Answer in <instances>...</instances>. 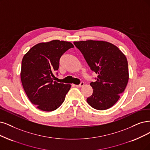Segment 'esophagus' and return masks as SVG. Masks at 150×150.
Listing matches in <instances>:
<instances>
[{"label":"esophagus","mask_w":150,"mask_h":150,"mask_svg":"<svg viewBox=\"0 0 150 150\" xmlns=\"http://www.w3.org/2000/svg\"><path fill=\"white\" fill-rule=\"evenodd\" d=\"M85 85V83H84V82L83 81H81L80 83V85H75L76 86V87H78V88H80V87H82L83 86Z\"/></svg>","instance_id":"34e87169"}]
</instances>
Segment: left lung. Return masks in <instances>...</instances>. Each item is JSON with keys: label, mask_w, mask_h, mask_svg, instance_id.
Masks as SVG:
<instances>
[{"label": "left lung", "mask_w": 150, "mask_h": 150, "mask_svg": "<svg viewBox=\"0 0 150 150\" xmlns=\"http://www.w3.org/2000/svg\"><path fill=\"white\" fill-rule=\"evenodd\" d=\"M83 55L91 70L98 75L91 82L93 92L86 99L97 110H106L117 103L129 81L128 62L125 55L114 44L103 41L74 42Z\"/></svg>", "instance_id": "8db88e82"}]
</instances>
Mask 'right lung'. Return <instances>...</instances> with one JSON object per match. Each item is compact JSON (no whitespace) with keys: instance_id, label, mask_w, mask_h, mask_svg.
Listing matches in <instances>:
<instances>
[{"instance_id":"add662e5","label":"right lung","mask_w":150,"mask_h":150,"mask_svg":"<svg viewBox=\"0 0 150 150\" xmlns=\"http://www.w3.org/2000/svg\"><path fill=\"white\" fill-rule=\"evenodd\" d=\"M68 41L52 40L32 47L21 62V80L26 95L43 111H53L65 100L71 85L54 81L53 73L59 69V60L74 47Z\"/></svg>"}]
</instances>
